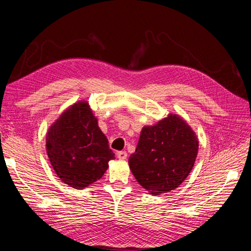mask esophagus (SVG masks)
<instances>
[{
    "mask_svg": "<svg viewBox=\"0 0 251 251\" xmlns=\"http://www.w3.org/2000/svg\"><path fill=\"white\" fill-rule=\"evenodd\" d=\"M117 157L120 159H126L127 158V153L125 151H121L117 153Z\"/></svg>",
    "mask_w": 251,
    "mask_h": 251,
    "instance_id": "esophagus-1",
    "label": "esophagus"
}]
</instances>
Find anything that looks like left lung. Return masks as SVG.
Here are the masks:
<instances>
[{"instance_id":"1","label":"left lung","mask_w":251,"mask_h":251,"mask_svg":"<svg viewBox=\"0 0 251 251\" xmlns=\"http://www.w3.org/2000/svg\"><path fill=\"white\" fill-rule=\"evenodd\" d=\"M199 152L195 131L178 114L169 113L152 126H143L128 164L143 189L159 195L177 189L194 166Z\"/></svg>"}]
</instances>
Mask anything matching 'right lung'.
I'll use <instances>...</instances> for the list:
<instances>
[{
    "mask_svg": "<svg viewBox=\"0 0 251 251\" xmlns=\"http://www.w3.org/2000/svg\"><path fill=\"white\" fill-rule=\"evenodd\" d=\"M46 153L58 178L76 190L99 180L115 158L85 100L69 106L50 126Z\"/></svg>",
    "mask_w": 251,
    "mask_h": 251,
    "instance_id": "1",
    "label": "right lung"
}]
</instances>
